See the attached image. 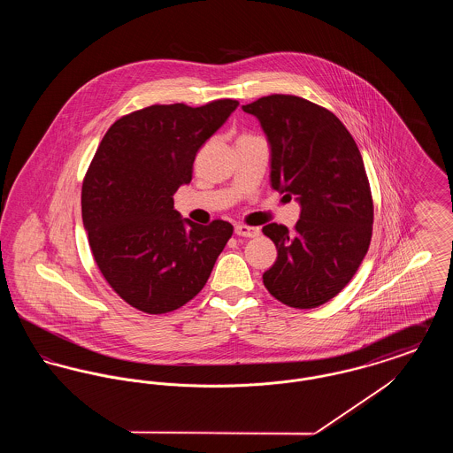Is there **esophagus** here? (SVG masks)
<instances>
[{
	"label": "esophagus",
	"mask_w": 453,
	"mask_h": 453,
	"mask_svg": "<svg viewBox=\"0 0 453 453\" xmlns=\"http://www.w3.org/2000/svg\"><path fill=\"white\" fill-rule=\"evenodd\" d=\"M234 233L237 236L255 237L258 236L259 229L258 227H253V226H246V224H237L234 227Z\"/></svg>",
	"instance_id": "1"
}]
</instances>
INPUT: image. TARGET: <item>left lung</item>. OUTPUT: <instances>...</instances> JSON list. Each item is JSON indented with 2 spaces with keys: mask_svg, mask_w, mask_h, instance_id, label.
<instances>
[{
  "mask_svg": "<svg viewBox=\"0 0 453 453\" xmlns=\"http://www.w3.org/2000/svg\"><path fill=\"white\" fill-rule=\"evenodd\" d=\"M270 144L272 188L296 198L301 217L290 233L266 224L277 261L263 283L279 301L312 309L338 296L365 258L373 203L362 154L329 110L292 95H270L250 105Z\"/></svg>",
  "mask_w": 453,
  "mask_h": 453,
  "instance_id": "8db88e82",
  "label": "left lung"
}]
</instances>
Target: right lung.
<instances>
[{
    "label": "right lung",
    "mask_w": 453,
    "mask_h": 453,
    "mask_svg": "<svg viewBox=\"0 0 453 453\" xmlns=\"http://www.w3.org/2000/svg\"><path fill=\"white\" fill-rule=\"evenodd\" d=\"M237 105L142 108L119 119L95 152L81 190L89 248L110 287L142 312L192 301L233 236L226 220L183 219L173 195L192 181L196 152Z\"/></svg>",
    "instance_id": "add662e5"
}]
</instances>
